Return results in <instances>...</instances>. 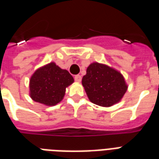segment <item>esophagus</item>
Listing matches in <instances>:
<instances>
[{"mask_svg": "<svg viewBox=\"0 0 159 159\" xmlns=\"http://www.w3.org/2000/svg\"><path fill=\"white\" fill-rule=\"evenodd\" d=\"M74 78L77 82H81V81H82V76H80V75H76Z\"/></svg>", "mask_w": 159, "mask_h": 159, "instance_id": "obj_1", "label": "esophagus"}]
</instances>
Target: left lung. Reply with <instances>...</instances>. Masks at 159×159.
Here are the masks:
<instances>
[{
    "mask_svg": "<svg viewBox=\"0 0 159 159\" xmlns=\"http://www.w3.org/2000/svg\"><path fill=\"white\" fill-rule=\"evenodd\" d=\"M82 84L90 102L103 107H110L120 102L128 89L120 72L97 62L87 67Z\"/></svg>",
    "mask_w": 159,
    "mask_h": 159,
    "instance_id": "1",
    "label": "left lung"
}]
</instances>
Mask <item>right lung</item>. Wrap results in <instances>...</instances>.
Wrapping results in <instances>:
<instances>
[{"label":"right lung","instance_id":"add662e5","mask_svg":"<svg viewBox=\"0 0 159 159\" xmlns=\"http://www.w3.org/2000/svg\"><path fill=\"white\" fill-rule=\"evenodd\" d=\"M73 82V77L67 70L51 62L39 67L30 77V97L40 104L56 106L63 99L66 88Z\"/></svg>","mask_w":159,"mask_h":159}]
</instances>
